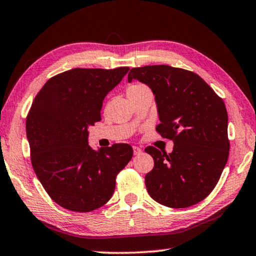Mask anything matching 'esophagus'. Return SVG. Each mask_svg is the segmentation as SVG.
<instances>
[{
    "label": "esophagus",
    "instance_id": "obj_1",
    "mask_svg": "<svg viewBox=\"0 0 256 256\" xmlns=\"http://www.w3.org/2000/svg\"><path fill=\"white\" fill-rule=\"evenodd\" d=\"M142 152V150L138 148V146H133V154H136V156H138V154H140Z\"/></svg>",
    "mask_w": 256,
    "mask_h": 256
}]
</instances>
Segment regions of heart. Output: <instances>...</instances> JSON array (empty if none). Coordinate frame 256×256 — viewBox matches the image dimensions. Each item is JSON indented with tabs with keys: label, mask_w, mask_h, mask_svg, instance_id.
I'll return each mask as SVG.
<instances>
[{
	"label": "heart",
	"mask_w": 256,
	"mask_h": 256,
	"mask_svg": "<svg viewBox=\"0 0 256 256\" xmlns=\"http://www.w3.org/2000/svg\"><path fill=\"white\" fill-rule=\"evenodd\" d=\"M146 92H150L149 88L142 84H132L131 86L128 88V96H136V94Z\"/></svg>",
	"instance_id": "1"
}]
</instances>
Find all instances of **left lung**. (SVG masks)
<instances>
[{
  "instance_id": "1",
  "label": "left lung",
  "mask_w": 256,
  "mask_h": 256,
  "mask_svg": "<svg viewBox=\"0 0 256 256\" xmlns=\"http://www.w3.org/2000/svg\"><path fill=\"white\" fill-rule=\"evenodd\" d=\"M138 80L154 94L158 133L174 142L170 154L146 146L154 160L146 175L149 196L160 204L180 209L196 204L214 188L229 156L226 106L196 73L170 66L133 68Z\"/></svg>"
}]
</instances>
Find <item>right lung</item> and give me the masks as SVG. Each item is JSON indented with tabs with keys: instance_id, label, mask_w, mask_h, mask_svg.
<instances>
[{
	"instance_id": "1",
	"label": "right lung",
	"mask_w": 256,
	"mask_h": 256,
	"mask_svg": "<svg viewBox=\"0 0 256 256\" xmlns=\"http://www.w3.org/2000/svg\"><path fill=\"white\" fill-rule=\"evenodd\" d=\"M128 70L72 68L50 78L34 99L26 120L32 168L62 208L90 212L106 204L132 158L126 144H88V128L102 120L104 99Z\"/></svg>"
}]
</instances>
